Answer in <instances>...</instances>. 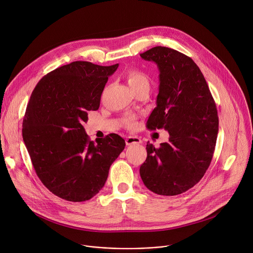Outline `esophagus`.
Wrapping results in <instances>:
<instances>
[{"instance_id": "1", "label": "esophagus", "mask_w": 253, "mask_h": 253, "mask_svg": "<svg viewBox=\"0 0 253 253\" xmlns=\"http://www.w3.org/2000/svg\"><path fill=\"white\" fill-rule=\"evenodd\" d=\"M125 142H126V145H134V144H140L142 141L137 136H128Z\"/></svg>"}]
</instances>
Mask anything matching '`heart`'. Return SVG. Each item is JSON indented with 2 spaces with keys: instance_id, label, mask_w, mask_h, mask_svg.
Here are the masks:
<instances>
[{
  "instance_id": "obj_1",
  "label": "heart",
  "mask_w": 253,
  "mask_h": 253,
  "mask_svg": "<svg viewBox=\"0 0 253 253\" xmlns=\"http://www.w3.org/2000/svg\"><path fill=\"white\" fill-rule=\"evenodd\" d=\"M126 79L129 87L133 90L140 86H148L149 87V81L148 78L144 75L141 72L137 70H130L127 72Z\"/></svg>"
}]
</instances>
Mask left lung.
<instances>
[{"label":"left lung","mask_w":253,"mask_h":253,"mask_svg":"<svg viewBox=\"0 0 253 253\" xmlns=\"http://www.w3.org/2000/svg\"><path fill=\"white\" fill-rule=\"evenodd\" d=\"M140 56L154 62L159 70V93L147 127L169 133V141L159 148L147 143L140 176L156 194H181L200 181L210 165L218 134L217 109L191 58L161 46Z\"/></svg>","instance_id":"obj_1"}]
</instances>
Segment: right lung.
Segmentation results:
<instances>
[{
	"mask_svg": "<svg viewBox=\"0 0 253 253\" xmlns=\"http://www.w3.org/2000/svg\"><path fill=\"white\" fill-rule=\"evenodd\" d=\"M119 64L76 61L53 70L36 85L23 120V139L42 183L58 197L91 199L104 186L125 140L109 134L95 144L83 127Z\"/></svg>",
	"mask_w": 253,
	"mask_h": 253,
	"instance_id": "obj_1",
	"label": "right lung"
}]
</instances>
